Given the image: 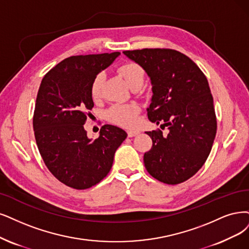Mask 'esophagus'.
<instances>
[{
	"mask_svg": "<svg viewBox=\"0 0 249 249\" xmlns=\"http://www.w3.org/2000/svg\"><path fill=\"white\" fill-rule=\"evenodd\" d=\"M140 133H141V131H139V130H128L127 131V134L129 137H133V136L140 134Z\"/></svg>",
	"mask_w": 249,
	"mask_h": 249,
	"instance_id": "1",
	"label": "esophagus"
}]
</instances>
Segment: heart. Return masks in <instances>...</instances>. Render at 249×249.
I'll use <instances>...</instances> for the list:
<instances>
[{
  "mask_svg": "<svg viewBox=\"0 0 249 249\" xmlns=\"http://www.w3.org/2000/svg\"><path fill=\"white\" fill-rule=\"evenodd\" d=\"M118 72L123 77L127 85L133 90L140 89L144 81L145 72L143 69L135 62H125L118 68ZM105 83V73L98 72L91 82V96L97 99L101 95V89ZM140 107L135 104L114 105L107 112V119L114 124L133 127L139 122Z\"/></svg>",
  "mask_w": 249,
  "mask_h": 249,
  "instance_id": "b5f03b06",
  "label": "heart"
}]
</instances>
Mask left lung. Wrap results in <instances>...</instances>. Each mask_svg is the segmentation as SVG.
I'll return each instance as SVG.
<instances>
[{"label":"left lung","instance_id":"8db88e82","mask_svg":"<svg viewBox=\"0 0 249 249\" xmlns=\"http://www.w3.org/2000/svg\"><path fill=\"white\" fill-rule=\"evenodd\" d=\"M123 53L151 79L149 120L169 130L166 136L159 129L146 132L153 145L143 155L144 166L167 185L186 181L203 166L216 134L208 81L194 61L177 50L145 48Z\"/></svg>","mask_w":249,"mask_h":249}]
</instances>
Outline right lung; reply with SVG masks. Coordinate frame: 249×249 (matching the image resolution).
Instances as JSON below:
<instances>
[{"instance_id": "1", "label": "right lung", "mask_w": 249, "mask_h": 249, "mask_svg": "<svg viewBox=\"0 0 249 249\" xmlns=\"http://www.w3.org/2000/svg\"><path fill=\"white\" fill-rule=\"evenodd\" d=\"M119 55L68 57L41 82L33 118L36 145L49 171L72 189L85 190L103 180L112 168L116 150L127 137L121 128L104 125L92 141L83 126L94 106L92 80Z\"/></svg>"}]
</instances>
